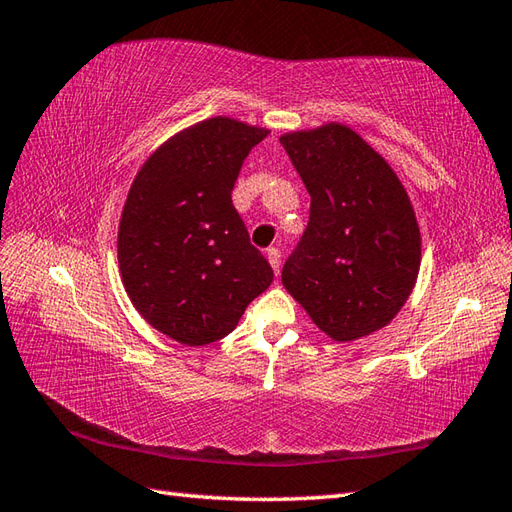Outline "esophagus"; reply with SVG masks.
I'll use <instances>...</instances> for the list:
<instances>
[{
  "instance_id": "esophagus-1",
  "label": "esophagus",
  "mask_w": 512,
  "mask_h": 512,
  "mask_svg": "<svg viewBox=\"0 0 512 512\" xmlns=\"http://www.w3.org/2000/svg\"><path fill=\"white\" fill-rule=\"evenodd\" d=\"M266 257H268L270 266H273L275 275H279V268H281V250H279V248H268V250H266Z\"/></svg>"
}]
</instances>
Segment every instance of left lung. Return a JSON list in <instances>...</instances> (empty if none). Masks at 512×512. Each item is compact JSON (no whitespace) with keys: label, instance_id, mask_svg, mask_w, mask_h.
<instances>
[{"label":"left lung","instance_id":"1","mask_svg":"<svg viewBox=\"0 0 512 512\" xmlns=\"http://www.w3.org/2000/svg\"><path fill=\"white\" fill-rule=\"evenodd\" d=\"M279 140L310 193L308 226L281 270L286 290L339 343L385 328L420 268V228L405 187L347 125Z\"/></svg>","mask_w":512,"mask_h":512}]
</instances>
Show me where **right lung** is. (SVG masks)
<instances>
[{
  "label": "right lung",
  "mask_w": 512,
  "mask_h": 512,
  "mask_svg": "<svg viewBox=\"0 0 512 512\" xmlns=\"http://www.w3.org/2000/svg\"><path fill=\"white\" fill-rule=\"evenodd\" d=\"M268 129L215 116L169 138L140 167L118 226V266L134 308L184 345L220 341L273 284L233 187Z\"/></svg>",
  "instance_id": "add662e5"
}]
</instances>
